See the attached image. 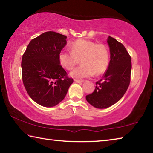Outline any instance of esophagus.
<instances>
[{
	"label": "esophagus",
	"instance_id": "esophagus-1",
	"mask_svg": "<svg viewBox=\"0 0 153 153\" xmlns=\"http://www.w3.org/2000/svg\"><path fill=\"white\" fill-rule=\"evenodd\" d=\"M74 82H76V83H82V82H84V80H82V79H74Z\"/></svg>",
	"mask_w": 153,
	"mask_h": 153
}]
</instances>
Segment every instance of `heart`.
<instances>
[{
	"label": "heart",
	"mask_w": 153,
	"mask_h": 153,
	"mask_svg": "<svg viewBox=\"0 0 153 153\" xmlns=\"http://www.w3.org/2000/svg\"><path fill=\"white\" fill-rule=\"evenodd\" d=\"M71 51L63 50L59 54L60 65L71 70L80 62L82 64L70 73L75 78H82L103 74L109 63L110 54L106 46L86 39H77L70 46Z\"/></svg>",
	"instance_id": "heart-1"
}]
</instances>
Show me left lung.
<instances>
[{
	"label": "left lung",
	"instance_id": "obj_1",
	"mask_svg": "<svg viewBox=\"0 0 153 153\" xmlns=\"http://www.w3.org/2000/svg\"><path fill=\"white\" fill-rule=\"evenodd\" d=\"M107 42L110 47V61L102 79L96 83L92 93L85 96L94 107L106 108L123 98L130 82L131 57L121 43L109 36Z\"/></svg>",
	"mask_w": 153,
	"mask_h": 153
}]
</instances>
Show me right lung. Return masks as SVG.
<instances>
[{
	"mask_svg": "<svg viewBox=\"0 0 153 153\" xmlns=\"http://www.w3.org/2000/svg\"><path fill=\"white\" fill-rule=\"evenodd\" d=\"M66 37L48 31L30 41L21 61L22 79L29 96L36 103L53 107L64 99L74 80L59 62Z\"/></svg>",
	"mask_w": 153,
	"mask_h": 153,
	"instance_id": "1",
	"label": "right lung"
}]
</instances>
